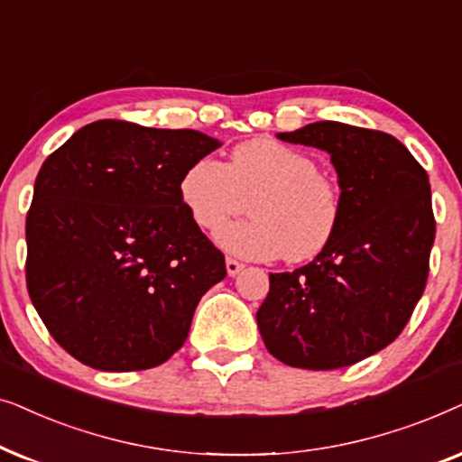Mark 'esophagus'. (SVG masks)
<instances>
[{
  "label": "esophagus",
  "instance_id": "34e87169",
  "mask_svg": "<svg viewBox=\"0 0 462 462\" xmlns=\"http://www.w3.org/2000/svg\"><path fill=\"white\" fill-rule=\"evenodd\" d=\"M243 268H245L243 262L232 260V257H227V260H226V270H227V274H230V276H236Z\"/></svg>",
  "mask_w": 462,
  "mask_h": 462
}]
</instances>
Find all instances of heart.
<instances>
[{"label": "heart", "instance_id": "obj_1", "mask_svg": "<svg viewBox=\"0 0 462 462\" xmlns=\"http://www.w3.org/2000/svg\"><path fill=\"white\" fill-rule=\"evenodd\" d=\"M180 196L200 230L213 232L252 202L254 217L217 232V243L247 260L309 262L334 241L342 217L337 183L310 153L274 139H251L227 162L200 158L180 181Z\"/></svg>", "mask_w": 462, "mask_h": 462}]
</instances>
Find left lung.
I'll return each mask as SVG.
<instances>
[{"mask_svg": "<svg viewBox=\"0 0 462 462\" xmlns=\"http://www.w3.org/2000/svg\"><path fill=\"white\" fill-rule=\"evenodd\" d=\"M276 137L329 153L342 217L323 254L270 274L257 328L268 353L291 367L353 365L402 334L427 285L429 175L402 141L372 128L325 120Z\"/></svg>", "mask_w": 462, "mask_h": 462, "instance_id": "left-lung-1", "label": "left lung"}]
</instances>
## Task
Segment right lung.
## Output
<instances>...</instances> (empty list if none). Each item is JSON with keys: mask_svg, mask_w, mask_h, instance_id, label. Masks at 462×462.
Masks as SVG:
<instances>
[{"mask_svg": "<svg viewBox=\"0 0 462 462\" xmlns=\"http://www.w3.org/2000/svg\"><path fill=\"white\" fill-rule=\"evenodd\" d=\"M205 133L98 120L42 164L27 213V289L51 336L84 365L150 370L186 342L224 254L180 196Z\"/></svg>", "mask_w": 462, "mask_h": 462, "instance_id": "right-lung-1", "label": "right lung"}]
</instances>
